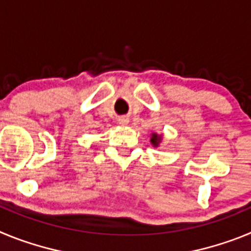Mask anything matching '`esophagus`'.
<instances>
[{"label": "esophagus", "instance_id": "1", "mask_svg": "<svg viewBox=\"0 0 251 251\" xmlns=\"http://www.w3.org/2000/svg\"><path fill=\"white\" fill-rule=\"evenodd\" d=\"M128 122H129V119H128L127 117H122V118H119V124H122V126L128 124Z\"/></svg>", "mask_w": 251, "mask_h": 251}]
</instances>
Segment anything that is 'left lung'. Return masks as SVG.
<instances>
[{"label": "left lung", "mask_w": 251, "mask_h": 251, "mask_svg": "<svg viewBox=\"0 0 251 251\" xmlns=\"http://www.w3.org/2000/svg\"><path fill=\"white\" fill-rule=\"evenodd\" d=\"M162 141H163V134H157V133L154 132L151 134V145H152L154 148L158 147V146L162 143Z\"/></svg>", "instance_id": "8db88e82"}]
</instances>
